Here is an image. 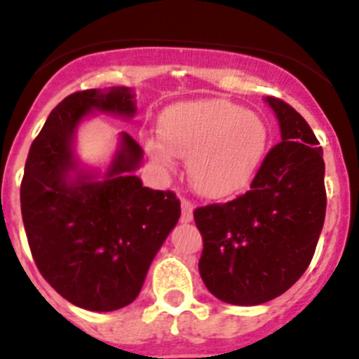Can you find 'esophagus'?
Segmentation results:
<instances>
[{"instance_id": "1", "label": "esophagus", "mask_w": 359, "mask_h": 359, "mask_svg": "<svg viewBox=\"0 0 359 359\" xmlns=\"http://www.w3.org/2000/svg\"><path fill=\"white\" fill-rule=\"evenodd\" d=\"M192 210H194V205L187 198H182V223H190L192 221V217H194Z\"/></svg>"}]
</instances>
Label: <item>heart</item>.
<instances>
[{
    "label": "heart",
    "mask_w": 359,
    "mask_h": 359,
    "mask_svg": "<svg viewBox=\"0 0 359 359\" xmlns=\"http://www.w3.org/2000/svg\"><path fill=\"white\" fill-rule=\"evenodd\" d=\"M160 135L161 142H147L152 160L170 169L174 156L189 158L192 185L215 199L246 189L268 147L262 116L219 98L169 107L161 115Z\"/></svg>",
    "instance_id": "1"
}]
</instances>
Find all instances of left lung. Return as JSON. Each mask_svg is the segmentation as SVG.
I'll use <instances>...</instances> for the list:
<instances>
[{"instance_id": "8db88e82", "label": "left lung", "mask_w": 359, "mask_h": 359, "mask_svg": "<svg viewBox=\"0 0 359 359\" xmlns=\"http://www.w3.org/2000/svg\"><path fill=\"white\" fill-rule=\"evenodd\" d=\"M266 102L282 142L269 149L246 194L194 210L203 237L199 273L214 297L233 306L268 302L302 277L327 207L315 133L284 100Z\"/></svg>"}]
</instances>
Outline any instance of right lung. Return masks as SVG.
I'll list each match as a JSON object with an SVG mask.
<instances>
[{"label":"right lung","mask_w":359,"mask_h":359,"mask_svg":"<svg viewBox=\"0 0 359 359\" xmlns=\"http://www.w3.org/2000/svg\"><path fill=\"white\" fill-rule=\"evenodd\" d=\"M129 88L86 90L57 104L32 142L21 182V214L37 269L73 306L115 311L138 297L152 259L182 215L172 190H152L133 174L140 144L122 133L104 182L79 172L77 123L91 111L133 116Z\"/></svg>","instance_id":"right-lung-1"}]
</instances>
